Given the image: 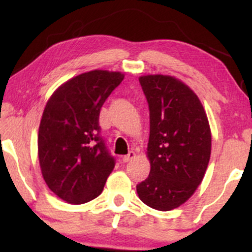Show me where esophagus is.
<instances>
[{
	"label": "esophagus",
	"instance_id": "1",
	"mask_svg": "<svg viewBox=\"0 0 252 252\" xmlns=\"http://www.w3.org/2000/svg\"><path fill=\"white\" fill-rule=\"evenodd\" d=\"M134 157H136V154H134V152H129V153H127V155H125V157H123L122 161L125 162V163H127L129 161L132 160V158H133Z\"/></svg>",
	"mask_w": 252,
	"mask_h": 252
}]
</instances>
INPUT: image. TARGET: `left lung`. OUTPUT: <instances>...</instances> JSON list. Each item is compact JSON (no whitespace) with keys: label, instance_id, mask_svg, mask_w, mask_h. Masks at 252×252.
I'll use <instances>...</instances> for the list:
<instances>
[{"label":"left lung","instance_id":"left-lung-1","mask_svg":"<svg viewBox=\"0 0 252 252\" xmlns=\"http://www.w3.org/2000/svg\"><path fill=\"white\" fill-rule=\"evenodd\" d=\"M150 108V175L137 185L139 198L160 211L178 208L203 179L211 131L203 106L186 84L168 75L139 77Z\"/></svg>","mask_w":252,"mask_h":252}]
</instances>
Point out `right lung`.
Returning a JSON list of instances; mask_svg holds the SVG:
<instances>
[{
	"label": "right lung",
	"mask_w": 252,
	"mask_h": 252,
	"mask_svg": "<svg viewBox=\"0 0 252 252\" xmlns=\"http://www.w3.org/2000/svg\"><path fill=\"white\" fill-rule=\"evenodd\" d=\"M125 75L91 70L67 81L45 105L38 129V160L49 189L83 204L100 195L115 158L100 134V109Z\"/></svg>",
	"instance_id": "right-lung-1"
}]
</instances>
